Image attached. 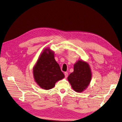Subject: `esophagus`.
<instances>
[{
    "label": "esophagus",
    "instance_id": "34e87169",
    "mask_svg": "<svg viewBox=\"0 0 122 122\" xmlns=\"http://www.w3.org/2000/svg\"><path fill=\"white\" fill-rule=\"evenodd\" d=\"M65 76L66 78H67V77H68V73L67 72H65Z\"/></svg>",
    "mask_w": 122,
    "mask_h": 122
}]
</instances>
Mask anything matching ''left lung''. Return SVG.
I'll use <instances>...</instances> for the list:
<instances>
[{"label": "left lung", "mask_w": 122, "mask_h": 122, "mask_svg": "<svg viewBox=\"0 0 122 122\" xmlns=\"http://www.w3.org/2000/svg\"><path fill=\"white\" fill-rule=\"evenodd\" d=\"M92 73L87 62L78 60L74 65V71L68 77L73 89L77 93H82L89 86Z\"/></svg>", "instance_id": "8db88e82"}]
</instances>
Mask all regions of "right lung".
<instances>
[{"instance_id":"obj_1","label":"right lung","mask_w":122,"mask_h":122,"mask_svg":"<svg viewBox=\"0 0 122 122\" xmlns=\"http://www.w3.org/2000/svg\"><path fill=\"white\" fill-rule=\"evenodd\" d=\"M33 75L36 84L46 90L54 87L57 81L65 77L50 48H45L40 55L33 68Z\"/></svg>"}]
</instances>
